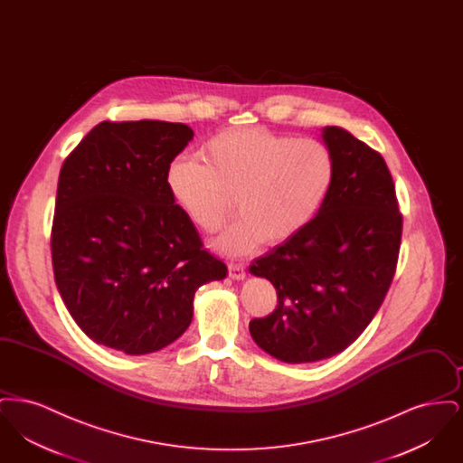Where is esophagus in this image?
<instances>
[{
  "mask_svg": "<svg viewBox=\"0 0 463 463\" xmlns=\"http://www.w3.org/2000/svg\"><path fill=\"white\" fill-rule=\"evenodd\" d=\"M229 276H231L234 281H242V279L246 278V270H244V265L229 264Z\"/></svg>",
  "mask_w": 463,
  "mask_h": 463,
  "instance_id": "34e87169",
  "label": "esophagus"
}]
</instances>
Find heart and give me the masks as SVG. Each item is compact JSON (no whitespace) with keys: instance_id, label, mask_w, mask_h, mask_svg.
<instances>
[{"instance_id":"obj_1","label":"heart","mask_w":463,"mask_h":463,"mask_svg":"<svg viewBox=\"0 0 463 463\" xmlns=\"http://www.w3.org/2000/svg\"><path fill=\"white\" fill-rule=\"evenodd\" d=\"M201 156H175L166 168V187L204 232L221 229L234 198L240 217L213 242L227 255L300 234L325 206L336 178V161L325 142L264 127L217 133Z\"/></svg>"}]
</instances>
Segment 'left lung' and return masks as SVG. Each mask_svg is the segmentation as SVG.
Masks as SVG:
<instances>
[{
  "instance_id": "left-lung-1",
  "label": "left lung",
  "mask_w": 463,
  "mask_h": 463,
  "mask_svg": "<svg viewBox=\"0 0 463 463\" xmlns=\"http://www.w3.org/2000/svg\"><path fill=\"white\" fill-rule=\"evenodd\" d=\"M336 178L317 217L250 265L278 293L272 314L250 321L255 344L283 363H314L347 349L372 323L396 272L402 232L383 157L353 133H321Z\"/></svg>"
}]
</instances>
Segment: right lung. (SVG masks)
<instances>
[{"label": "right lung", "instance_id": "1", "mask_svg": "<svg viewBox=\"0 0 463 463\" xmlns=\"http://www.w3.org/2000/svg\"><path fill=\"white\" fill-rule=\"evenodd\" d=\"M184 123L102 121L67 156L52 262L76 325L97 344L142 355L189 328L199 287L227 276L166 187L193 140Z\"/></svg>", "mask_w": 463, "mask_h": 463}]
</instances>
